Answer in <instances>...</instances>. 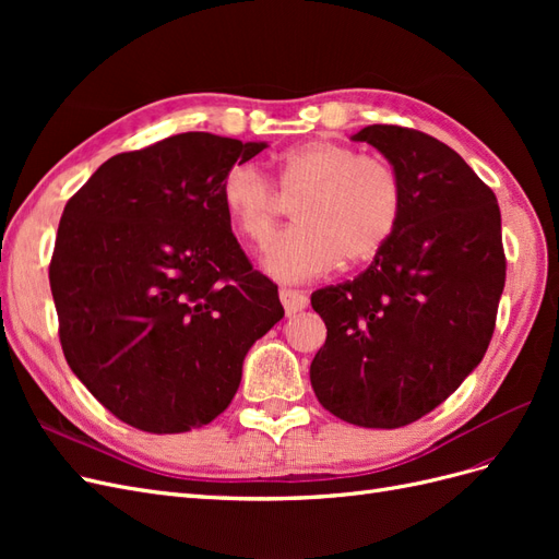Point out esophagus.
Listing matches in <instances>:
<instances>
[{
	"mask_svg": "<svg viewBox=\"0 0 559 559\" xmlns=\"http://www.w3.org/2000/svg\"><path fill=\"white\" fill-rule=\"evenodd\" d=\"M280 300H282L286 314H296V312L308 308V296L302 292H296V289H282Z\"/></svg>",
	"mask_w": 559,
	"mask_h": 559,
	"instance_id": "obj_1",
	"label": "esophagus"
}]
</instances>
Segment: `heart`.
<instances>
[{
	"label": "heart",
	"mask_w": 559,
	"mask_h": 559,
	"mask_svg": "<svg viewBox=\"0 0 559 559\" xmlns=\"http://www.w3.org/2000/svg\"><path fill=\"white\" fill-rule=\"evenodd\" d=\"M280 191L298 198L296 228L265 251L263 267L280 282H308L343 261L364 263L389 245L401 224L403 183L384 158L359 156L331 140L284 151ZM222 202L242 238L265 247L277 226V193L251 163H235L222 179Z\"/></svg>",
	"instance_id": "heart-1"
}]
</instances>
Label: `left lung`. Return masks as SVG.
Listing matches in <instances>:
<instances>
[{"label":"left lung","mask_w":559,"mask_h":559,"mask_svg":"<svg viewBox=\"0 0 559 559\" xmlns=\"http://www.w3.org/2000/svg\"><path fill=\"white\" fill-rule=\"evenodd\" d=\"M403 183L401 224L359 277L312 294L326 343L310 366L319 403L349 425L405 427L441 405L495 333L506 282L497 195L429 134L368 126Z\"/></svg>","instance_id":"8db88e82"}]
</instances>
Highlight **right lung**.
Returning <instances> with one entry per match:
<instances>
[{"instance_id": "obj_1", "label": "right lung", "mask_w": 559, "mask_h": 559, "mask_svg": "<svg viewBox=\"0 0 559 559\" xmlns=\"http://www.w3.org/2000/svg\"><path fill=\"white\" fill-rule=\"evenodd\" d=\"M265 146L175 134L109 158L64 205L48 267L64 359L134 429L210 425L284 317L222 202L224 173Z\"/></svg>"}]
</instances>
